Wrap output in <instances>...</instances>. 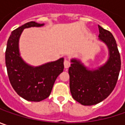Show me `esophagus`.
<instances>
[{"label":"esophagus","mask_w":125,"mask_h":125,"mask_svg":"<svg viewBox=\"0 0 125 125\" xmlns=\"http://www.w3.org/2000/svg\"><path fill=\"white\" fill-rule=\"evenodd\" d=\"M70 66V62L69 60H65L64 61V67H65V68H68Z\"/></svg>","instance_id":"1"}]
</instances>
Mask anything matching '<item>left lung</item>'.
Masks as SVG:
<instances>
[{"label":"left lung","instance_id":"obj_1","mask_svg":"<svg viewBox=\"0 0 125 125\" xmlns=\"http://www.w3.org/2000/svg\"><path fill=\"white\" fill-rule=\"evenodd\" d=\"M99 40L106 44L109 58L105 65L94 71L87 70L76 60L69 68L70 88L72 97L84 106L102 102L115 88L121 67L120 55L112 33L98 25Z\"/></svg>","mask_w":125,"mask_h":125}]
</instances>
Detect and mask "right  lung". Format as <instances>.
Masks as SVG:
<instances>
[{"label": "right lung", "mask_w": 125, "mask_h": 125, "mask_svg": "<svg viewBox=\"0 0 125 125\" xmlns=\"http://www.w3.org/2000/svg\"><path fill=\"white\" fill-rule=\"evenodd\" d=\"M43 23L30 21L13 31L7 40L5 64L12 88L19 96L28 101L40 102L50 95L55 79L64 70L62 58L59 60L33 67L19 56V39L24 28L40 27Z\"/></svg>", "instance_id": "obj_1"}]
</instances>
